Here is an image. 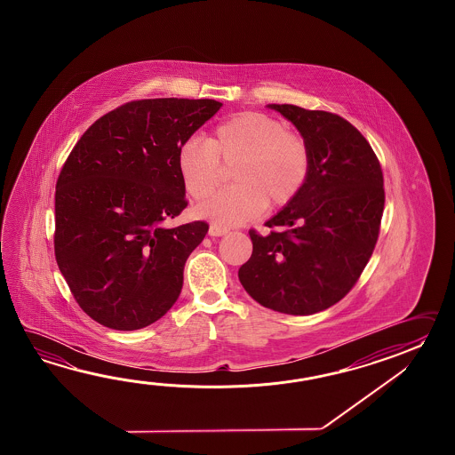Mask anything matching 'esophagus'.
Instances as JSON below:
<instances>
[{
  "mask_svg": "<svg viewBox=\"0 0 455 455\" xmlns=\"http://www.w3.org/2000/svg\"><path fill=\"white\" fill-rule=\"evenodd\" d=\"M228 228H223V226H218V224H210V229H208V234L212 235V237H220V235H224V234H228Z\"/></svg>",
  "mask_w": 455,
  "mask_h": 455,
  "instance_id": "esophagus-1",
  "label": "esophagus"
}]
</instances>
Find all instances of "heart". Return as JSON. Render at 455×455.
Returning <instances> with one entry per match:
<instances>
[{
    "label": "heart",
    "instance_id": "b5f03b06",
    "mask_svg": "<svg viewBox=\"0 0 455 455\" xmlns=\"http://www.w3.org/2000/svg\"><path fill=\"white\" fill-rule=\"evenodd\" d=\"M235 164L234 187L224 188L200 208L214 223L239 226L265 210L290 204L309 175L306 141L273 116L243 112L216 126L208 143L185 140L177 151V169L185 190L204 200L223 180V165Z\"/></svg>",
    "mask_w": 455,
    "mask_h": 455
}]
</instances>
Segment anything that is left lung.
I'll return each instance as SVG.
<instances>
[{
    "instance_id": "8db88e82",
    "label": "left lung",
    "mask_w": 455,
    "mask_h": 455,
    "mask_svg": "<svg viewBox=\"0 0 455 455\" xmlns=\"http://www.w3.org/2000/svg\"><path fill=\"white\" fill-rule=\"evenodd\" d=\"M298 128L309 148V175L296 198L251 229V259L239 268L243 290L263 307L310 315L343 299L379 237L384 177L378 156L355 126L335 114L268 104Z\"/></svg>"
}]
</instances>
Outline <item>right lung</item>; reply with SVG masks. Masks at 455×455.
Masks as SVG:
<instances>
[{
  "label": "right lung",
  "instance_id": "1",
  "mask_svg": "<svg viewBox=\"0 0 455 455\" xmlns=\"http://www.w3.org/2000/svg\"><path fill=\"white\" fill-rule=\"evenodd\" d=\"M221 107L133 100L100 116L69 153L55 192V257L79 307L100 325L143 329L179 298L208 224L167 228L187 206L177 151Z\"/></svg>",
  "mask_w": 455,
  "mask_h": 455
}]
</instances>
